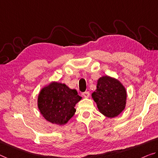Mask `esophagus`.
I'll return each mask as SVG.
<instances>
[{"label":"esophagus","instance_id":"obj_1","mask_svg":"<svg viewBox=\"0 0 158 158\" xmlns=\"http://www.w3.org/2000/svg\"><path fill=\"white\" fill-rule=\"evenodd\" d=\"M82 96L84 97V98H89V92L85 91V92H84V93H82Z\"/></svg>","mask_w":158,"mask_h":158}]
</instances>
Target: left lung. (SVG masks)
Wrapping results in <instances>:
<instances>
[{"label":"left lung","instance_id":"8db88e82","mask_svg":"<svg viewBox=\"0 0 158 158\" xmlns=\"http://www.w3.org/2000/svg\"><path fill=\"white\" fill-rule=\"evenodd\" d=\"M92 98L102 114L112 118L124 110L127 91L117 80L103 76L98 80L97 89L92 94Z\"/></svg>","mask_w":158,"mask_h":158}]
</instances>
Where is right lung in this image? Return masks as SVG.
Here are the masks:
<instances>
[{
  "instance_id": "1",
  "label": "right lung",
  "mask_w": 158,
  "mask_h": 158,
  "mask_svg": "<svg viewBox=\"0 0 158 158\" xmlns=\"http://www.w3.org/2000/svg\"><path fill=\"white\" fill-rule=\"evenodd\" d=\"M81 99L76 89H70L65 84L52 82L41 90L38 107L48 121L63 125L74 115L75 105Z\"/></svg>"
}]
</instances>
